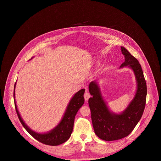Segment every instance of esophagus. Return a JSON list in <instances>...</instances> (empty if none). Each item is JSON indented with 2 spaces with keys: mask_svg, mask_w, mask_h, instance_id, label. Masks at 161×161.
Segmentation results:
<instances>
[{
  "mask_svg": "<svg viewBox=\"0 0 161 161\" xmlns=\"http://www.w3.org/2000/svg\"><path fill=\"white\" fill-rule=\"evenodd\" d=\"M90 95L89 92H87V90H86V92L84 94V98H85V101H87L88 100V99L90 98Z\"/></svg>",
  "mask_w": 161,
  "mask_h": 161,
  "instance_id": "obj_1",
  "label": "esophagus"
}]
</instances>
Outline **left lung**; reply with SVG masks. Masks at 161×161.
<instances>
[{
    "mask_svg": "<svg viewBox=\"0 0 161 161\" xmlns=\"http://www.w3.org/2000/svg\"><path fill=\"white\" fill-rule=\"evenodd\" d=\"M125 62L121 65L132 68L136 78L137 88L134 98L121 114L111 113L103 101L96 81L89 84L92 96L88 99L91 118L96 134L105 141L120 140L127 136L141 119L145 109L147 88L142 68L137 60L124 47H121Z\"/></svg>",
    "mask_w": 161,
    "mask_h": 161,
    "instance_id": "obj_1",
    "label": "left lung"
}]
</instances>
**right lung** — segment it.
I'll use <instances>...</instances> for the list:
<instances>
[{
    "mask_svg": "<svg viewBox=\"0 0 161 161\" xmlns=\"http://www.w3.org/2000/svg\"><path fill=\"white\" fill-rule=\"evenodd\" d=\"M84 92L85 89H81L80 91H78L74 96V97L71 99V100L69 102V104L67 108L66 111L61 122L54 129H53L50 132L46 134H39L34 132L31 129H29L21 119L17 109L14 99V106L17 115L22 125L24 126L26 130L38 142L43 144L51 146H56L62 144L67 140H68L73 132L75 116L78 111L83 106L85 102L83 97ZM13 96L14 98V89Z\"/></svg>",
    "mask_w": 161,
    "mask_h": 161,
    "instance_id": "obj_1",
    "label": "right lung"
}]
</instances>
